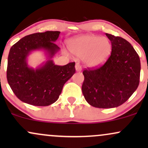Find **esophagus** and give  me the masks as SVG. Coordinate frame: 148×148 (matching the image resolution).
Segmentation results:
<instances>
[{"label": "esophagus", "mask_w": 148, "mask_h": 148, "mask_svg": "<svg viewBox=\"0 0 148 148\" xmlns=\"http://www.w3.org/2000/svg\"><path fill=\"white\" fill-rule=\"evenodd\" d=\"M75 69H76V72H81V65H80L79 63H76V65H75Z\"/></svg>", "instance_id": "obj_1"}]
</instances>
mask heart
I'll return each mask as SVG.
<instances>
[{
	"label": "heart",
	"instance_id": "1",
	"mask_svg": "<svg viewBox=\"0 0 148 148\" xmlns=\"http://www.w3.org/2000/svg\"><path fill=\"white\" fill-rule=\"evenodd\" d=\"M68 48L74 55L83 57L84 63L88 67H97L108 60L112 51V45L106 37L84 35L69 40Z\"/></svg>",
	"mask_w": 148,
	"mask_h": 148
}]
</instances>
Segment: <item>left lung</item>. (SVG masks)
Masks as SVG:
<instances>
[{
    "instance_id": "left-lung-1",
    "label": "left lung",
    "mask_w": 148,
    "mask_h": 148,
    "mask_svg": "<svg viewBox=\"0 0 148 148\" xmlns=\"http://www.w3.org/2000/svg\"><path fill=\"white\" fill-rule=\"evenodd\" d=\"M111 40L110 57L97 69H85L82 92L91 106L100 108L118 107L138 88L140 62L135 49L126 40L106 33Z\"/></svg>"
}]
</instances>
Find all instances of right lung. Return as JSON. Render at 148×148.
I'll return each mask as SVG.
<instances>
[{
  "mask_svg": "<svg viewBox=\"0 0 148 148\" xmlns=\"http://www.w3.org/2000/svg\"><path fill=\"white\" fill-rule=\"evenodd\" d=\"M60 31H47L27 35L10 50L7 79L14 95L23 102L37 106H49L57 101L64 84L75 73V62L64 66L54 64L52 58L60 50L55 42ZM43 50L47 60L36 69L30 68L27 56Z\"/></svg>",
  "mask_w": 148,
  "mask_h": 148,
  "instance_id": "1",
  "label": "right lung"
}]
</instances>
